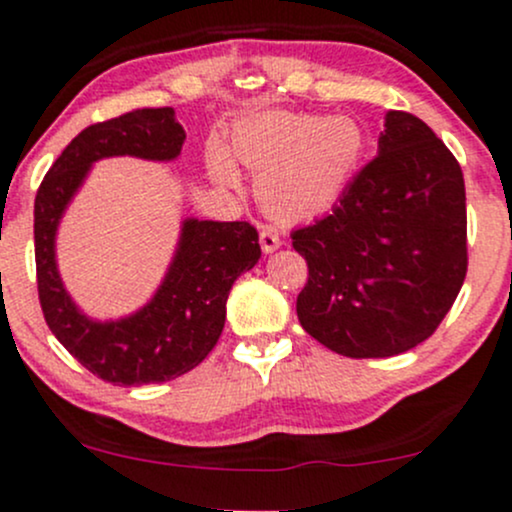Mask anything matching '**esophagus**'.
<instances>
[{"instance_id": "34e87169", "label": "esophagus", "mask_w": 512, "mask_h": 512, "mask_svg": "<svg viewBox=\"0 0 512 512\" xmlns=\"http://www.w3.org/2000/svg\"><path fill=\"white\" fill-rule=\"evenodd\" d=\"M260 247H262V252H265V255H269V252H274V250H279V247H282V235H279L274 228H262L260 230Z\"/></svg>"}]
</instances>
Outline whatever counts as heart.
Instances as JSON below:
<instances>
[{"mask_svg": "<svg viewBox=\"0 0 512 512\" xmlns=\"http://www.w3.org/2000/svg\"><path fill=\"white\" fill-rule=\"evenodd\" d=\"M228 152L257 174V199L274 218L301 221L340 199L362 160L364 133L347 116L262 111L233 128ZM209 172L223 187L240 184L221 145H211Z\"/></svg>", "mask_w": 512, "mask_h": 512, "instance_id": "heart-1", "label": "heart"}]
</instances>
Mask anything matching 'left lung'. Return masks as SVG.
<instances>
[{
	"label": "left lung",
	"instance_id": "obj_1",
	"mask_svg": "<svg viewBox=\"0 0 512 512\" xmlns=\"http://www.w3.org/2000/svg\"><path fill=\"white\" fill-rule=\"evenodd\" d=\"M291 240L308 262L296 313L311 338L355 359L413 350L466 277L462 167L428 123L386 111L374 160Z\"/></svg>",
	"mask_w": 512,
	"mask_h": 512
}]
</instances>
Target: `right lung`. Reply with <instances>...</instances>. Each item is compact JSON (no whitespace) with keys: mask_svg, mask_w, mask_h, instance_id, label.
<instances>
[{"mask_svg":"<svg viewBox=\"0 0 512 512\" xmlns=\"http://www.w3.org/2000/svg\"><path fill=\"white\" fill-rule=\"evenodd\" d=\"M184 128L174 109H138L84 128L53 162L33 206L38 299L60 345L82 367L116 386L162 384L192 372L213 350L226 323L230 286L257 265V230L245 221L184 218L170 267L145 306L123 318L97 320L67 294L55 238L67 206L94 162L140 157L172 162L182 153Z\"/></svg>","mask_w":512,"mask_h":512,"instance_id":"right-lung-1","label":"right lung"}]
</instances>
